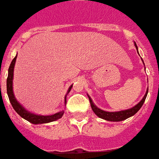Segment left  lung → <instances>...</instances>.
I'll use <instances>...</instances> for the list:
<instances>
[{"instance_id": "1", "label": "left lung", "mask_w": 159, "mask_h": 159, "mask_svg": "<svg viewBox=\"0 0 159 159\" xmlns=\"http://www.w3.org/2000/svg\"><path fill=\"white\" fill-rule=\"evenodd\" d=\"M135 47H136V49H138L135 43ZM137 52H138V51H137ZM148 90H147V92L145 94L144 97L141 99V102H140L138 104H136L135 107H133L129 108V109L123 110V111H119V112H106V111H103V110L100 109V108H98V107L93 103V102L91 100V97H89V96H88V97H89V100H90V102H91V108L93 110L94 113H96L99 118L105 119V120H107V121L119 122V121H123V120L128 119L129 117L135 115V113H137L139 110H140V108L142 107L143 103H144L145 100H146V97L148 96Z\"/></svg>"}]
</instances>
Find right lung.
<instances>
[{
    "label": "right lung",
    "instance_id": "1",
    "mask_svg": "<svg viewBox=\"0 0 159 159\" xmlns=\"http://www.w3.org/2000/svg\"><path fill=\"white\" fill-rule=\"evenodd\" d=\"M16 58H17V56L15 57L13 60L11 61V64H10V67H9V69H8V76L7 79V91L8 97H9V100H10V102H11V106L14 108V110L18 113V114H19L23 119H26L29 122L32 123L34 125H38V124H46V123L52 122V121H55V120H57L60 118H62L63 113H64V111L62 110L61 112H58V113H55V114H52V115H46V116H44V115H37V114H34V113H32L30 112H29L28 110H26L24 108V107L22 106L19 102H18L17 99L15 98L14 94H13V90H12V80H13V70H14V66L15 62H16ZM73 87V84H72L70 87L68 88V92L66 94L65 98V104H66V97H67V95L68 94V92L71 91V88Z\"/></svg>",
    "mask_w": 159,
    "mask_h": 159
}]
</instances>
